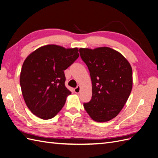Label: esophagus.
<instances>
[{
	"mask_svg": "<svg viewBox=\"0 0 158 158\" xmlns=\"http://www.w3.org/2000/svg\"><path fill=\"white\" fill-rule=\"evenodd\" d=\"M80 90H81V87H80V86H79V85H78V86H77V87H76V88L74 89L75 93H77V94L79 93Z\"/></svg>",
	"mask_w": 158,
	"mask_h": 158,
	"instance_id": "esophagus-1",
	"label": "esophagus"
}]
</instances>
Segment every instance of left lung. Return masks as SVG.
<instances>
[{
  "label": "left lung",
  "mask_w": 158,
  "mask_h": 158,
  "mask_svg": "<svg viewBox=\"0 0 158 158\" xmlns=\"http://www.w3.org/2000/svg\"><path fill=\"white\" fill-rule=\"evenodd\" d=\"M92 81V98L83 106L94 121L106 122L119 114L133 86V70L127 60L109 47L79 49Z\"/></svg>",
  "instance_id": "obj_1"
}]
</instances>
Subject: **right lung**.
Listing matches in <instances>:
<instances>
[{"instance_id":"right-lung-1","label":"right lung","mask_w":158,"mask_h":158,"mask_svg":"<svg viewBox=\"0 0 158 158\" xmlns=\"http://www.w3.org/2000/svg\"><path fill=\"white\" fill-rule=\"evenodd\" d=\"M77 48L48 44L40 47L25 60L19 83L25 102L42 119L57 115L71 94L65 87L64 70L79 57Z\"/></svg>"}]
</instances>
